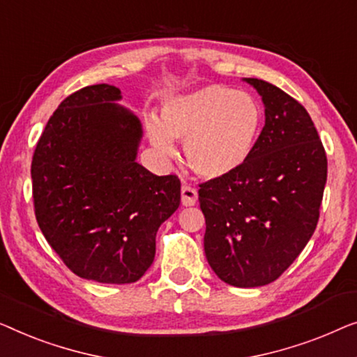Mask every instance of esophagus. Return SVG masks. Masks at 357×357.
I'll return each instance as SVG.
<instances>
[{
	"instance_id": "34e87169",
	"label": "esophagus",
	"mask_w": 357,
	"mask_h": 357,
	"mask_svg": "<svg viewBox=\"0 0 357 357\" xmlns=\"http://www.w3.org/2000/svg\"><path fill=\"white\" fill-rule=\"evenodd\" d=\"M181 202H183L184 207L195 205V202H197V190L190 188L189 184L183 183V188H181Z\"/></svg>"
}]
</instances>
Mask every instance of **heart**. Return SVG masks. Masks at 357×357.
Instances as JSON below:
<instances>
[{
  "label": "heart",
  "mask_w": 357,
  "mask_h": 357,
  "mask_svg": "<svg viewBox=\"0 0 357 357\" xmlns=\"http://www.w3.org/2000/svg\"><path fill=\"white\" fill-rule=\"evenodd\" d=\"M262 118L252 95L212 84L168 97L160 107V119H145V130L150 144L168 157L176 153L173 139L184 140L192 172L222 179L249 162Z\"/></svg>",
  "instance_id": "heart-1"
}]
</instances>
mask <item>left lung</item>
I'll return each instance as SVG.
<instances>
[{
	"instance_id": "left-lung-1",
	"label": "left lung",
	"mask_w": 357,
	"mask_h": 357,
	"mask_svg": "<svg viewBox=\"0 0 357 357\" xmlns=\"http://www.w3.org/2000/svg\"><path fill=\"white\" fill-rule=\"evenodd\" d=\"M257 90L265 126L239 172L200 184L204 249L217 277L238 288L277 280L312 238L327 183V155L309 113L273 84Z\"/></svg>"
}]
</instances>
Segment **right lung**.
<instances>
[{
  "label": "right lung",
  "mask_w": 357,
  "mask_h": 357,
  "mask_svg": "<svg viewBox=\"0 0 357 357\" xmlns=\"http://www.w3.org/2000/svg\"><path fill=\"white\" fill-rule=\"evenodd\" d=\"M121 90L89 85L63 100L32 158L35 217L69 270L98 283L144 277L155 236L176 212L181 183L137 163L140 119Z\"/></svg>",
  "instance_id": "obj_1"
}]
</instances>
